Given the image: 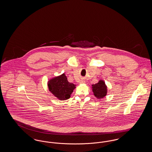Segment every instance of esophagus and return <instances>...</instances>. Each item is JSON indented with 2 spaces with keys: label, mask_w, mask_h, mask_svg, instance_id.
<instances>
[{
  "label": "esophagus",
  "mask_w": 152,
  "mask_h": 152,
  "mask_svg": "<svg viewBox=\"0 0 152 152\" xmlns=\"http://www.w3.org/2000/svg\"><path fill=\"white\" fill-rule=\"evenodd\" d=\"M84 82H85V81H84V80H82L80 81V83H84Z\"/></svg>",
  "instance_id": "obj_1"
}]
</instances>
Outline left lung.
Listing matches in <instances>:
<instances>
[{
    "mask_svg": "<svg viewBox=\"0 0 152 152\" xmlns=\"http://www.w3.org/2000/svg\"><path fill=\"white\" fill-rule=\"evenodd\" d=\"M92 91L94 96L99 99L105 97L107 93V86L102 80L99 81L98 83L92 85Z\"/></svg>",
    "mask_w": 152,
    "mask_h": 152,
    "instance_id": "1",
    "label": "left lung"
}]
</instances>
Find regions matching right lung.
Masks as SVG:
<instances>
[{
    "mask_svg": "<svg viewBox=\"0 0 152 152\" xmlns=\"http://www.w3.org/2000/svg\"><path fill=\"white\" fill-rule=\"evenodd\" d=\"M48 85L52 94L61 100L68 99L75 88L73 84L68 81L64 73L51 80Z\"/></svg>",
    "mask_w": 152,
    "mask_h": 152,
    "instance_id": "right-lung-1",
    "label": "right lung"
}]
</instances>
